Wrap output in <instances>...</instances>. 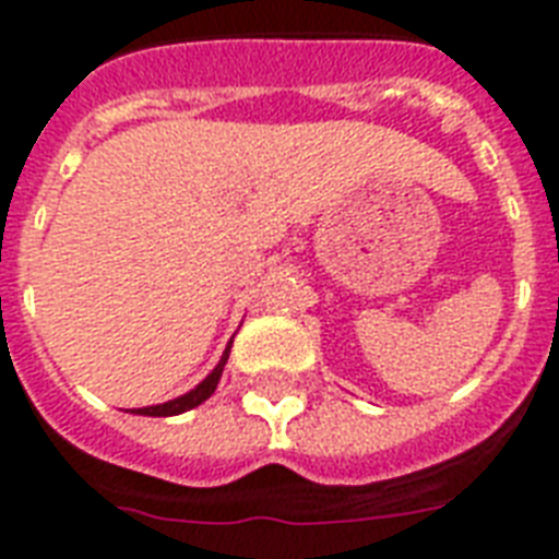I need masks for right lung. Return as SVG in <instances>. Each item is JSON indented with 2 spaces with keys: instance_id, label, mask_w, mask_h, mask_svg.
Returning a JSON list of instances; mask_svg holds the SVG:
<instances>
[{
  "instance_id": "right-lung-1",
  "label": "right lung",
  "mask_w": 559,
  "mask_h": 559,
  "mask_svg": "<svg viewBox=\"0 0 559 559\" xmlns=\"http://www.w3.org/2000/svg\"><path fill=\"white\" fill-rule=\"evenodd\" d=\"M228 359V348L226 354H223V359L217 362V368L205 377V380L197 385L193 391H188V394H182V397L170 400V403H159V406H147V408H139V415H151V417H170V415H182V412H188V408L200 406L202 400H209L211 394H214V389H217L219 382V373H223V366H226Z\"/></svg>"
}]
</instances>
